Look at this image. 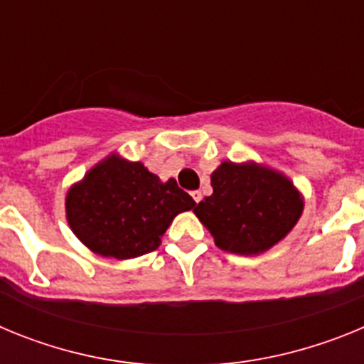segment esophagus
I'll return each instance as SVG.
<instances>
[{
    "mask_svg": "<svg viewBox=\"0 0 364 364\" xmlns=\"http://www.w3.org/2000/svg\"><path fill=\"white\" fill-rule=\"evenodd\" d=\"M191 197H193V200L198 204V202L202 200V193L200 191H191Z\"/></svg>",
    "mask_w": 364,
    "mask_h": 364,
    "instance_id": "1",
    "label": "esophagus"
}]
</instances>
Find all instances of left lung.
Masks as SVG:
<instances>
[{
    "label": "left lung",
    "mask_w": 364,
    "mask_h": 364,
    "mask_svg": "<svg viewBox=\"0 0 364 364\" xmlns=\"http://www.w3.org/2000/svg\"><path fill=\"white\" fill-rule=\"evenodd\" d=\"M211 188L213 195L193 211L224 252H266L302 213V198L290 180L257 164L222 162L211 175Z\"/></svg>",
    "instance_id": "1"
}]
</instances>
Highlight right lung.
Masks as SVG:
<instances>
[{"label":"right lung","mask_w":364,"mask_h":364,"mask_svg":"<svg viewBox=\"0 0 364 364\" xmlns=\"http://www.w3.org/2000/svg\"><path fill=\"white\" fill-rule=\"evenodd\" d=\"M197 202L176 180L160 182L140 162L109 156L67 193V220L89 250L133 259L154 252L173 218Z\"/></svg>","instance_id":"1"}]
</instances>
